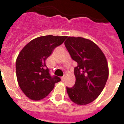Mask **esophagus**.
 Wrapping results in <instances>:
<instances>
[{"label":"esophagus","instance_id":"1","mask_svg":"<svg viewBox=\"0 0 124 124\" xmlns=\"http://www.w3.org/2000/svg\"><path fill=\"white\" fill-rule=\"evenodd\" d=\"M65 76H63V77H62V78H61V79H62V81H64V80H65Z\"/></svg>","mask_w":124,"mask_h":124}]
</instances>
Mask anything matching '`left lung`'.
<instances>
[{
    "instance_id": "1",
    "label": "left lung",
    "mask_w": 124,
    "mask_h": 124,
    "mask_svg": "<svg viewBox=\"0 0 124 124\" xmlns=\"http://www.w3.org/2000/svg\"><path fill=\"white\" fill-rule=\"evenodd\" d=\"M64 44L72 59L77 62L74 69L75 84L66 87L68 95L78 105L89 104L100 95L108 80L106 56L97 45L84 38L69 37Z\"/></svg>"
}]
</instances>
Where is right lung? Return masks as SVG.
<instances>
[{"label":"right lung","mask_w":124,"mask_h":124,"mask_svg":"<svg viewBox=\"0 0 124 124\" xmlns=\"http://www.w3.org/2000/svg\"><path fill=\"white\" fill-rule=\"evenodd\" d=\"M66 36H42L26 45L16 60L17 81L21 90L28 98L39 100L54 88L60 77L51 76L46 60L56 47L64 42Z\"/></svg>","instance_id":"right-lung-1"}]
</instances>
